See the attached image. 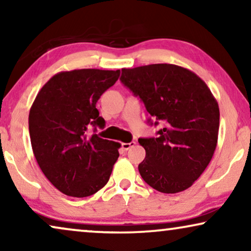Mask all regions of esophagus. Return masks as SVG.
<instances>
[{"instance_id": "esophagus-1", "label": "esophagus", "mask_w": 251, "mask_h": 251, "mask_svg": "<svg viewBox=\"0 0 251 251\" xmlns=\"http://www.w3.org/2000/svg\"><path fill=\"white\" fill-rule=\"evenodd\" d=\"M136 145L135 142H130V143H122V150L128 151Z\"/></svg>"}]
</instances>
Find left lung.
<instances>
[{"instance_id":"obj_1","label":"left lung","mask_w":251,"mask_h":251,"mask_svg":"<svg viewBox=\"0 0 251 251\" xmlns=\"http://www.w3.org/2000/svg\"><path fill=\"white\" fill-rule=\"evenodd\" d=\"M121 82L139 96L154 125L163 126L156 138L138 139L146 151L140 176L162 193L187 190L217 146L219 107L210 89L192 71L173 64L122 68Z\"/></svg>"}]
</instances>
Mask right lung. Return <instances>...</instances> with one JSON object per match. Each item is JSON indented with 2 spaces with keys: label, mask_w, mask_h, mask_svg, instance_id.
<instances>
[{
  "label": "right lung",
  "mask_w": 251,
  "mask_h": 251,
  "mask_svg": "<svg viewBox=\"0 0 251 251\" xmlns=\"http://www.w3.org/2000/svg\"><path fill=\"white\" fill-rule=\"evenodd\" d=\"M119 76L120 70L59 72L43 85L30 107L34 156L61 193L90 197L107 184L121 144L88 135V129L104 128L96 102Z\"/></svg>",
  "instance_id": "1"
}]
</instances>
